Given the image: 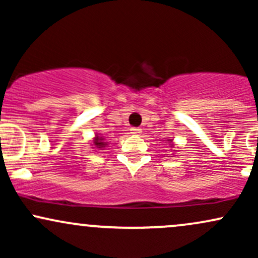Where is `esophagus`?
I'll list each match as a JSON object with an SVG mask.
<instances>
[{
	"mask_svg": "<svg viewBox=\"0 0 258 258\" xmlns=\"http://www.w3.org/2000/svg\"><path fill=\"white\" fill-rule=\"evenodd\" d=\"M141 132H142V130L138 128V127H132V128L130 130V133H131V135H135V136L139 135Z\"/></svg>",
	"mask_w": 258,
	"mask_h": 258,
	"instance_id": "1",
	"label": "esophagus"
}]
</instances>
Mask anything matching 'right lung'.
Returning a JSON list of instances; mask_svg holds the SVG:
<instances>
[{"mask_svg": "<svg viewBox=\"0 0 258 258\" xmlns=\"http://www.w3.org/2000/svg\"><path fill=\"white\" fill-rule=\"evenodd\" d=\"M94 144H96L97 148H102V147L105 146L104 142H102V138H99V137H97L96 142H94Z\"/></svg>", "mask_w": 258, "mask_h": 258, "instance_id": "right-lung-1", "label": "right lung"}]
</instances>
